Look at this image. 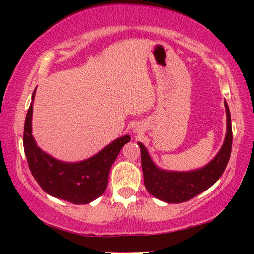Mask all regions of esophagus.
<instances>
[{
  "label": "esophagus",
  "mask_w": 254,
  "mask_h": 254,
  "mask_svg": "<svg viewBox=\"0 0 254 254\" xmlns=\"http://www.w3.org/2000/svg\"><path fill=\"white\" fill-rule=\"evenodd\" d=\"M135 133H140V128H137V127H135Z\"/></svg>",
  "instance_id": "1"
}]
</instances>
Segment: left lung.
Listing matches in <instances>:
<instances>
[{"label":"left lung","instance_id":"1","mask_svg":"<svg viewBox=\"0 0 254 254\" xmlns=\"http://www.w3.org/2000/svg\"><path fill=\"white\" fill-rule=\"evenodd\" d=\"M224 105L226 109L224 143L213 160L203 168L190 171H167L158 168L144 145L139 142L144 185L150 194L166 203L178 204L194 198L220 179L230 160L233 140L230 110L226 102H224Z\"/></svg>","mask_w":254,"mask_h":254}]
</instances>
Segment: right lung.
Listing matches in <instances>:
<instances>
[{"mask_svg": "<svg viewBox=\"0 0 254 254\" xmlns=\"http://www.w3.org/2000/svg\"><path fill=\"white\" fill-rule=\"evenodd\" d=\"M32 94V101L34 98ZM32 103L24 122L23 147L30 171L40 187L56 198L72 204H88L104 194L110 169L120 150L130 142L123 135L101 150L92 158L79 162H64L42 151L32 136Z\"/></svg>", "mask_w": 254, "mask_h": 254, "instance_id": "obj_1", "label": "right lung"}]
</instances>
